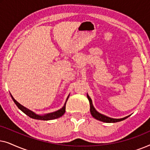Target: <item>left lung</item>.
I'll list each match as a JSON object with an SVG mask.
<instances>
[{"instance_id":"obj_1","label":"left lung","mask_w":150,"mask_h":150,"mask_svg":"<svg viewBox=\"0 0 150 150\" xmlns=\"http://www.w3.org/2000/svg\"><path fill=\"white\" fill-rule=\"evenodd\" d=\"M87 98L88 100L89 101V104H90V112H91V115L94 118L96 119V120L101 121V122H106V123H115V122H121V121L126 120V118H128L129 116H127L126 117L122 118V119H112L110 117H106L104 115L100 114V112H98L97 110H96L95 108H94L93 104H92V101L91 99L90 98L89 96L87 95Z\"/></svg>"}]
</instances>
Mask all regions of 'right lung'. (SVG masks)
Segmentation results:
<instances>
[{"instance_id": "right-lung-1", "label": "right lung", "mask_w": 150, "mask_h": 150, "mask_svg": "<svg viewBox=\"0 0 150 150\" xmlns=\"http://www.w3.org/2000/svg\"><path fill=\"white\" fill-rule=\"evenodd\" d=\"M11 96L12 99H13V100L14 101V102H15V104H16V106H17L22 112H24V113H25L26 115H27L28 117H31L33 119H35V120H54V119L59 118L62 115H63V114H64L65 112V104H66V102H65V105L63 106V107L62 108H61L60 110H57V111L44 115H36L35 113H34L33 112H32L31 110H30L29 109H28V108H26V107H24V106L21 105L20 103H18V102L13 98V96H12L11 95ZM68 98H69V96L67 97V99H68Z\"/></svg>"}]
</instances>
